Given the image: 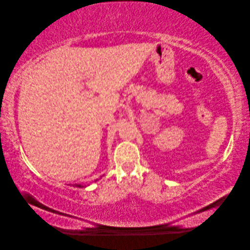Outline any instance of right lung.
<instances>
[{"label": "right lung", "instance_id": "1", "mask_svg": "<svg viewBox=\"0 0 250 250\" xmlns=\"http://www.w3.org/2000/svg\"><path fill=\"white\" fill-rule=\"evenodd\" d=\"M73 187H74V185H73ZM75 187H78V188H82L83 186H81V185H75Z\"/></svg>", "mask_w": 250, "mask_h": 250}]
</instances>
